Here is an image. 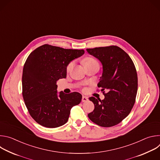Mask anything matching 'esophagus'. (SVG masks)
<instances>
[{"instance_id":"esophagus-1","label":"esophagus","mask_w":160,"mask_h":160,"mask_svg":"<svg viewBox=\"0 0 160 160\" xmlns=\"http://www.w3.org/2000/svg\"><path fill=\"white\" fill-rule=\"evenodd\" d=\"M88 98H87V97H85V96H83L82 97V101L83 102H87L88 101Z\"/></svg>"}]
</instances>
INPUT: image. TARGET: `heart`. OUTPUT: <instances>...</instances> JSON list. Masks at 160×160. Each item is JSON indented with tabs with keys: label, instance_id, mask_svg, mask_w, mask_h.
<instances>
[{
	"label": "heart",
	"instance_id": "1",
	"mask_svg": "<svg viewBox=\"0 0 160 160\" xmlns=\"http://www.w3.org/2000/svg\"><path fill=\"white\" fill-rule=\"evenodd\" d=\"M98 62L97 61L96 59H94V58H90V57H87L85 58H84L83 59V65H86V64H92V63H96ZM73 64V62L72 61L70 62L69 64H68L67 65V67H66V70L68 71L70 70V68L72 67Z\"/></svg>",
	"mask_w": 160,
	"mask_h": 160
}]
</instances>
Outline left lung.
<instances>
[{
    "label": "left lung",
    "mask_w": 160,
    "mask_h": 160,
    "mask_svg": "<svg viewBox=\"0 0 160 160\" xmlns=\"http://www.w3.org/2000/svg\"><path fill=\"white\" fill-rule=\"evenodd\" d=\"M87 51L102 64V76L98 86L104 96L103 100L88 98L94 109L88 117L101 127L115 126L129 115L135 102L138 78L135 65L128 54L116 45L87 49Z\"/></svg>",
    "instance_id": "8db88e82"
}]
</instances>
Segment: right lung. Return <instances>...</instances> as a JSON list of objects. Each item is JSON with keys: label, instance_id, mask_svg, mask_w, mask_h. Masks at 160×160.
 Masks as SVG:
<instances>
[{"label": "right lung", "instance_id": "obj_1", "mask_svg": "<svg viewBox=\"0 0 160 160\" xmlns=\"http://www.w3.org/2000/svg\"><path fill=\"white\" fill-rule=\"evenodd\" d=\"M84 52L44 44L28 56L22 70V94L30 116L40 125H63L72 108L81 102L82 96L77 92L61 91L58 96L56 82L66 77L67 65Z\"/></svg>", "mask_w": 160, "mask_h": 160}]
</instances>
